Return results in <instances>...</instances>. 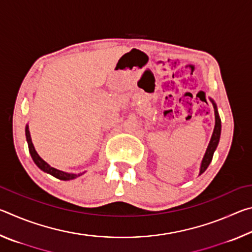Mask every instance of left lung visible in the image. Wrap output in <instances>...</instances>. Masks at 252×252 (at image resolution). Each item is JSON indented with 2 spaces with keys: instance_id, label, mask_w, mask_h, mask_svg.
Listing matches in <instances>:
<instances>
[{
  "instance_id": "8db88e82",
  "label": "left lung",
  "mask_w": 252,
  "mask_h": 252,
  "mask_svg": "<svg viewBox=\"0 0 252 252\" xmlns=\"http://www.w3.org/2000/svg\"><path fill=\"white\" fill-rule=\"evenodd\" d=\"M212 104H213V108H215L216 126H215V130H213V133H212V136H211L210 143H209L208 149H207V151H206V155H204V157H203V160H202V163H201V169H200V174L206 171L207 168L209 167V164H210V162L212 160V157H213V153H215L216 148H217V146H218L219 140H220L221 120H220V118H219L218 110H217V106H216L215 102H213V101H212Z\"/></svg>"
}]
</instances>
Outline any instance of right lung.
Instances as JSON below:
<instances>
[{
	"label": "right lung",
	"instance_id": "obj_1",
	"mask_svg": "<svg viewBox=\"0 0 252 252\" xmlns=\"http://www.w3.org/2000/svg\"><path fill=\"white\" fill-rule=\"evenodd\" d=\"M25 135H27V141H28V146H29V151H30V155H31L32 159L34 161V163H35L37 167H39L42 171H44L46 173H50L51 176H53L55 178L60 179V180H72V179H75L76 177L81 176L82 173H79V174H75V173H66V172H63V171H60V170L52 168L51 165H49L48 163L44 160H42L40 156L37 155L35 149L33 147V143H32V140H31V135H30V131H29V126H25Z\"/></svg>",
	"mask_w": 252,
	"mask_h": 252
}]
</instances>
